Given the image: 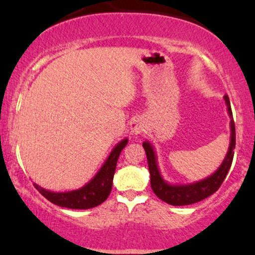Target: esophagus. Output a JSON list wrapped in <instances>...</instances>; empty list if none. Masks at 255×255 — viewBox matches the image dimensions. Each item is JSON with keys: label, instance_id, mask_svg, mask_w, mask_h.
<instances>
[{"label": "esophagus", "instance_id": "obj_1", "mask_svg": "<svg viewBox=\"0 0 255 255\" xmlns=\"http://www.w3.org/2000/svg\"><path fill=\"white\" fill-rule=\"evenodd\" d=\"M129 128H130L131 134H134V135H139V134L144 133L146 130V124L141 118H135L130 122Z\"/></svg>", "mask_w": 255, "mask_h": 255}]
</instances>
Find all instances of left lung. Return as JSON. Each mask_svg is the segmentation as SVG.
I'll return each instance as SVG.
<instances>
[{
  "mask_svg": "<svg viewBox=\"0 0 255 255\" xmlns=\"http://www.w3.org/2000/svg\"><path fill=\"white\" fill-rule=\"evenodd\" d=\"M225 104L228 108V114L230 116V144L225 154L224 160L211 176L198 181V182L189 184H170L163 178L159 172V168L157 164V156L154 152L153 146L150 141L142 142V147L145 148L146 156H147L148 170L151 175V187L152 191L160 200L165 203L174 205V206H183V205L195 204L198 201L204 200L213 193L217 192L221 184L223 183L228 171L230 170L231 163L234 158V150L236 144V134H235V124H234L233 113H231L230 101L228 96H224Z\"/></svg>",
  "mask_w": 255,
  "mask_h": 255,
  "instance_id": "8db88e82",
  "label": "left lung"
}]
</instances>
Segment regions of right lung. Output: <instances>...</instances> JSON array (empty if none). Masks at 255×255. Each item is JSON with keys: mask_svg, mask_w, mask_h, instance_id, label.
Listing matches in <instances>:
<instances>
[{"mask_svg": "<svg viewBox=\"0 0 255 255\" xmlns=\"http://www.w3.org/2000/svg\"><path fill=\"white\" fill-rule=\"evenodd\" d=\"M127 142V137L121 140L113 148L109 157L107 158L103 166L99 169L96 176L81 188L69 192H51L42 188L37 183H34V187L43 197H45L49 201L57 205V206L73 210H87L98 206V205L104 203L107 198L109 197L118 159Z\"/></svg>", "mask_w": 255, "mask_h": 255, "instance_id": "add662e5", "label": "right lung"}]
</instances>
